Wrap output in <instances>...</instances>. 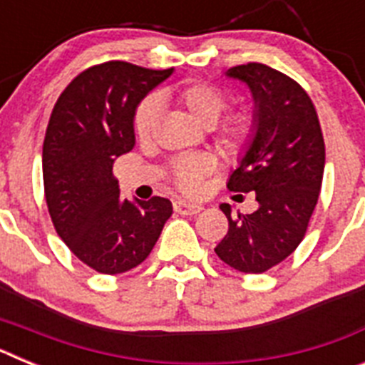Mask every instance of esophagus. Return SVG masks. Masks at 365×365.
Instances as JSON below:
<instances>
[{
    "label": "esophagus",
    "instance_id": "obj_1",
    "mask_svg": "<svg viewBox=\"0 0 365 365\" xmlns=\"http://www.w3.org/2000/svg\"><path fill=\"white\" fill-rule=\"evenodd\" d=\"M173 208H175V212H179V214L182 215H193V214H199V212L202 210V205H199V202L185 201V199H179V201L173 202Z\"/></svg>",
    "mask_w": 365,
    "mask_h": 365
}]
</instances>
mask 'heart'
I'll return each instance as SVG.
<instances>
[{"label": "heart", "mask_w": 365, "mask_h": 365, "mask_svg": "<svg viewBox=\"0 0 365 365\" xmlns=\"http://www.w3.org/2000/svg\"><path fill=\"white\" fill-rule=\"evenodd\" d=\"M159 100L175 102L188 109L199 124L212 125L221 117V113L228 106V93L222 87L208 82H195L177 89H164L157 95ZM159 120L157 100L144 98L133 111V131L140 143H148L153 137ZM256 130V113L248 106H241L228 111L225 117L214 125V135L222 150L234 151L252 138ZM215 160L208 155H186L177 157L170 164V175L173 182L186 193H199L205 186V179L214 172Z\"/></svg>", "instance_id": "b5f03b06"}]
</instances>
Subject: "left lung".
Wrapping results in <instances>:
<instances>
[{
	"label": "left lung",
	"mask_w": 365,
	"mask_h": 365,
	"mask_svg": "<svg viewBox=\"0 0 365 365\" xmlns=\"http://www.w3.org/2000/svg\"><path fill=\"white\" fill-rule=\"evenodd\" d=\"M227 74L243 80L256 100V133L227 186L256 192L259 208L232 214L222 202L228 232L215 254L240 272L261 274L287 259L305 237L324 179V135L311 96L291 76L257 62Z\"/></svg>",
	"instance_id": "8db88e82"
}]
</instances>
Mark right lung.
I'll list each match as a JSON object with an SVG mask.
<instances>
[{
    "mask_svg": "<svg viewBox=\"0 0 365 365\" xmlns=\"http://www.w3.org/2000/svg\"><path fill=\"white\" fill-rule=\"evenodd\" d=\"M173 69H146L111 60L82 73L63 89L43 140L45 201L58 235L100 274L140 265L172 215V202L120 199L115 157L135 146L133 111Z\"/></svg>",
    "mask_w": 365,
    "mask_h": 365,
    "instance_id": "right-lung-1",
    "label": "right lung"
}]
</instances>
